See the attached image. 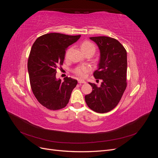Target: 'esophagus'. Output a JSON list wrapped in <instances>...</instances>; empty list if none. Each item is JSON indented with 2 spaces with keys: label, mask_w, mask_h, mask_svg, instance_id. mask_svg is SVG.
<instances>
[{
  "label": "esophagus",
  "mask_w": 158,
  "mask_h": 158,
  "mask_svg": "<svg viewBox=\"0 0 158 158\" xmlns=\"http://www.w3.org/2000/svg\"><path fill=\"white\" fill-rule=\"evenodd\" d=\"M78 81V83H80V84H85V81L82 79H79Z\"/></svg>",
  "instance_id": "obj_1"
}]
</instances>
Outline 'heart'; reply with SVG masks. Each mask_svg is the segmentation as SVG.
Returning a JSON list of instances; mask_svg holds the SVG:
<instances>
[{
    "instance_id": "1",
    "label": "heart",
    "mask_w": 158,
    "mask_h": 158,
    "mask_svg": "<svg viewBox=\"0 0 158 158\" xmlns=\"http://www.w3.org/2000/svg\"><path fill=\"white\" fill-rule=\"evenodd\" d=\"M80 49L84 53H85V52H93L94 54L95 50H96V47H95V45L93 44V43L90 42L89 41H85L82 43V44H81ZM89 71H90V68L89 66H78V67H77L74 70V73L78 76H79L80 77L84 78L86 76L87 73Z\"/></svg>"
}]
</instances>
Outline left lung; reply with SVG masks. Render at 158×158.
<instances>
[{
	"mask_svg": "<svg viewBox=\"0 0 158 158\" xmlns=\"http://www.w3.org/2000/svg\"><path fill=\"white\" fill-rule=\"evenodd\" d=\"M97 44L100 52L98 70L94 77L102 82L98 87L93 83L92 92L85 95V101L93 111L104 113L115 107L127 88V54L120 42L106 36L89 37Z\"/></svg>",
	"mask_w": 158,
	"mask_h": 158,
	"instance_id": "8db88e82",
	"label": "left lung"
}]
</instances>
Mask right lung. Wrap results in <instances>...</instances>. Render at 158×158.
<instances>
[{"mask_svg": "<svg viewBox=\"0 0 158 158\" xmlns=\"http://www.w3.org/2000/svg\"><path fill=\"white\" fill-rule=\"evenodd\" d=\"M79 35L59 33L45 34L33 44L27 61L32 92L43 106L51 110L60 109L68 104L77 80L56 77V69L63 64L66 49L77 41Z\"/></svg>", "mask_w": 158, "mask_h": 158, "instance_id": "right-lung-1", "label": "right lung"}]
</instances>
